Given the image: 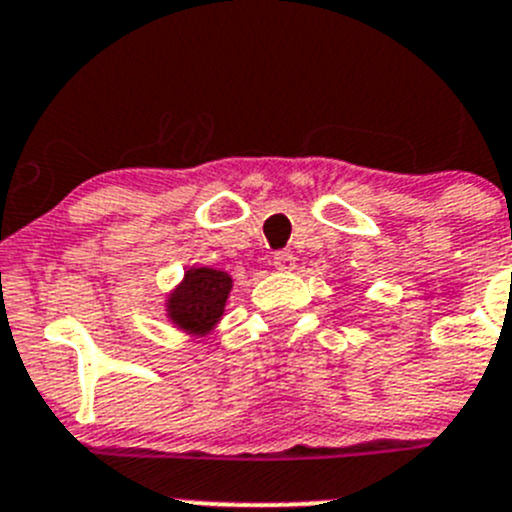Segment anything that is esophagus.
Here are the masks:
<instances>
[{
	"label": "esophagus",
	"instance_id": "esophagus-1",
	"mask_svg": "<svg viewBox=\"0 0 512 512\" xmlns=\"http://www.w3.org/2000/svg\"><path fill=\"white\" fill-rule=\"evenodd\" d=\"M272 262H275L277 270H292L295 267V255H292L290 250H280L275 252V257H272Z\"/></svg>",
	"mask_w": 512,
	"mask_h": 512
}]
</instances>
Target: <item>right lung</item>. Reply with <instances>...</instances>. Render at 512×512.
I'll return each mask as SVG.
<instances>
[{
  "label": "right lung",
  "mask_w": 512,
  "mask_h": 512,
  "mask_svg": "<svg viewBox=\"0 0 512 512\" xmlns=\"http://www.w3.org/2000/svg\"><path fill=\"white\" fill-rule=\"evenodd\" d=\"M230 287L232 280L225 272L210 270V267L190 270L185 282L170 297V317L182 330L202 335L220 320Z\"/></svg>",
  "instance_id": "right-lung-1"
}]
</instances>
